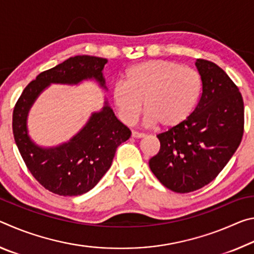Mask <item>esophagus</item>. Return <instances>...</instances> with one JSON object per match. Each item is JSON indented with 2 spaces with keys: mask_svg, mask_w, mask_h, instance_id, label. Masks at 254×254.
<instances>
[{
  "mask_svg": "<svg viewBox=\"0 0 254 254\" xmlns=\"http://www.w3.org/2000/svg\"><path fill=\"white\" fill-rule=\"evenodd\" d=\"M144 136H145L144 133L132 131V137H135V139H141V137H144Z\"/></svg>",
  "mask_w": 254,
  "mask_h": 254,
  "instance_id": "esophagus-1",
  "label": "esophagus"
}]
</instances>
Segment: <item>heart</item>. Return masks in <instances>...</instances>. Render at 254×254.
Returning <instances> with one entry per match:
<instances>
[{
    "label": "heart",
    "instance_id": "heart-1",
    "mask_svg": "<svg viewBox=\"0 0 254 254\" xmlns=\"http://www.w3.org/2000/svg\"><path fill=\"white\" fill-rule=\"evenodd\" d=\"M203 92V79L197 70L170 62L148 60L128 68L124 84L118 83L112 100L120 118L133 124L143 109L148 126L173 127L190 117Z\"/></svg>",
    "mask_w": 254,
    "mask_h": 254
}]
</instances>
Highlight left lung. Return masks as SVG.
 Returning a JSON list of instances; mask_svg holds the SVG:
<instances>
[{
    "instance_id": "8db88e82",
    "label": "left lung",
    "mask_w": 254,
    "mask_h": 254,
    "mask_svg": "<svg viewBox=\"0 0 254 254\" xmlns=\"http://www.w3.org/2000/svg\"><path fill=\"white\" fill-rule=\"evenodd\" d=\"M203 92L186 121L158 134L160 150L149 160L163 186L190 192L217 177L239 148L244 131L243 98L216 64L197 59Z\"/></svg>"
}]
</instances>
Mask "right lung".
Segmentation results:
<instances>
[{
	"label": "right lung",
	"mask_w": 254,
	"mask_h": 254,
	"mask_svg": "<svg viewBox=\"0 0 254 254\" xmlns=\"http://www.w3.org/2000/svg\"><path fill=\"white\" fill-rule=\"evenodd\" d=\"M107 59L75 56L51 69L42 71L21 94L13 110L12 127L15 143L30 173L49 191L60 196H78L91 190L110 169L120 144L131 136L104 102L85 127L71 139L57 147L42 148L29 136L27 119L37 97L50 84L77 85L95 79L107 89L103 68Z\"/></svg>",
	"instance_id": "right-lung-1"
}]
</instances>
